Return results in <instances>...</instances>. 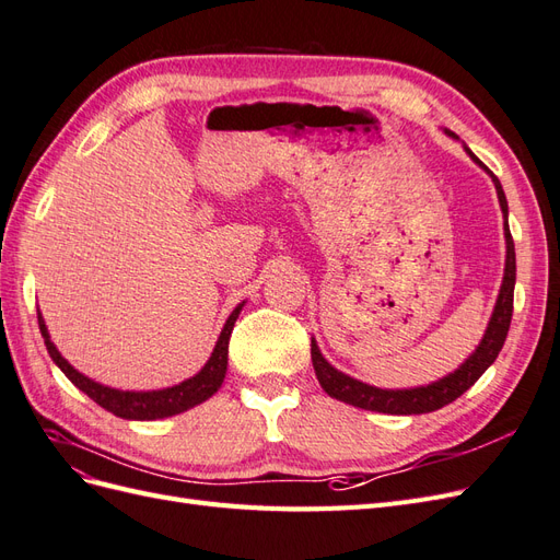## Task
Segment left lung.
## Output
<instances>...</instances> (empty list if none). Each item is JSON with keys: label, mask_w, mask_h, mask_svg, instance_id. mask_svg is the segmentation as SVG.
<instances>
[{"label": "left lung", "mask_w": 560, "mask_h": 560, "mask_svg": "<svg viewBox=\"0 0 560 560\" xmlns=\"http://www.w3.org/2000/svg\"><path fill=\"white\" fill-rule=\"evenodd\" d=\"M453 135V132H451ZM467 154L477 161L481 167H486L477 156L467 149ZM488 171V167H486ZM495 182L500 206L504 212V238H506V266H504V280L500 287V296L495 303L493 317H490V325L483 334V341L479 348L474 350L471 358L446 378L436 381L425 387H413V389H378L374 385H366L354 381L341 371H336L325 358H322L317 343L311 341V358L315 366V376L322 385L325 393L338 401H346L358 406V409L366 411H378V413H393V416H411V413H430L442 409V406L455 401L460 397L465 389H469L474 383L481 378L483 371L495 362L500 354L506 331H510L512 325V313H514V282H516V252H514V241L510 226H506V198L502 191L500 179L490 173Z\"/></svg>", "instance_id": "left-lung-1"}]
</instances>
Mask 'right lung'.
I'll return each instance as SVG.
<instances>
[{
    "instance_id": "obj_1",
    "label": "right lung",
    "mask_w": 560,
    "mask_h": 560,
    "mask_svg": "<svg viewBox=\"0 0 560 560\" xmlns=\"http://www.w3.org/2000/svg\"><path fill=\"white\" fill-rule=\"evenodd\" d=\"M241 308H243V303L226 319L222 336H219V341L214 346V352L208 360V364L202 366L194 378L184 381L175 387L159 389V393H121V389H112V387L100 385L86 376H81L74 366L67 364L65 358H60L56 346L50 343L42 315H37V317H39V329H42V336L46 341V350L50 354V360L60 366L62 374L70 378L83 395H89L95 404H100L103 409H107L109 413H114L118 418L156 420V418H167V416H175V413L191 409V406L206 401L208 397H212L217 393L219 387H222L224 376H226V364H229V338H231L235 319H238Z\"/></svg>"
}]
</instances>
